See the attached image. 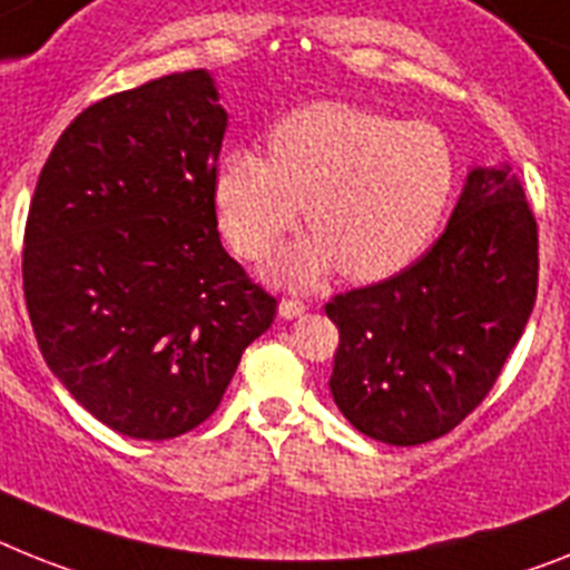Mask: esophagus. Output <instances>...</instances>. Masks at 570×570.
<instances>
[{
	"label": "esophagus",
	"instance_id": "34e87169",
	"mask_svg": "<svg viewBox=\"0 0 570 570\" xmlns=\"http://www.w3.org/2000/svg\"><path fill=\"white\" fill-rule=\"evenodd\" d=\"M277 313H281V318H298L301 313H307V304L295 298H284L281 301V307H277Z\"/></svg>",
	"mask_w": 570,
	"mask_h": 570
}]
</instances>
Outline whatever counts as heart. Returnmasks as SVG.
Instances as JSON below:
<instances>
[{
	"mask_svg": "<svg viewBox=\"0 0 570 570\" xmlns=\"http://www.w3.org/2000/svg\"><path fill=\"white\" fill-rule=\"evenodd\" d=\"M458 161L446 132L351 104H313L269 132V159L232 150L217 170V212L248 261L272 255L307 205L315 234L277 255L269 277L313 286L338 266L382 281L423 255L446 217Z\"/></svg>",
	"mask_w": 570,
	"mask_h": 570,
	"instance_id": "b5f03b06",
	"label": "heart"
}]
</instances>
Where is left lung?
Instances as JSON below:
<instances>
[{
	"label": "left lung",
	"mask_w": 570,
	"mask_h": 570,
	"mask_svg": "<svg viewBox=\"0 0 570 570\" xmlns=\"http://www.w3.org/2000/svg\"><path fill=\"white\" fill-rule=\"evenodd\" d=\"M537 284V217L521 181L507 165L475 167L417 263L324 307L338 327L330 376L338 411L391 446L452 432L499 380Z\"/></svg>",
	"instance_id": "left-lung-1"
}]
</instances>
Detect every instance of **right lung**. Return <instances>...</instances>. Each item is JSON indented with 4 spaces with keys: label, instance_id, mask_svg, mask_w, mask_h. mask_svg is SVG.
<instances>
[{
    "label": "right lung",
    "instance_id": "obj_1",
    "mask_svg": "<svg viewBox=\"0 0 570 570\" xmlns=\"http://www.w3.org/2000/svg\"><path fill=\"white\" fill-rule=\"evenodd\" d=\"M228 112L205 69L109 95L57 138L22 286L46 365L92 417L170 440L212 417L277 301L219 243Z\"/></svg>",
    "mask_w": 570,
    "mask_h": 570
}]
</instances>
